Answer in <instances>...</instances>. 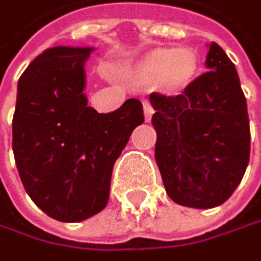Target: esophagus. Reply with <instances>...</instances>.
<instances>
[{"instance_id":"esophagus-1","label":"esophagus","mask_w":261,"mask_h":261,"mask_svg":"<svg viewBox=\"0 0 261 261\" xmlns=\"http://www.w3.org/2000/svg\"><path fill=\"white\" fill-rule=\"evenodd\" d=\"M143 109H144V120H146V121H149L151 117H152V113H154V110H152V107H151V103H149V102H143Z\"/></svg>"}]
</instances>
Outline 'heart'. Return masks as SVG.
<instances>
[{"label": "heart", "mask_w": 261, "mask_h": 261, "mask_svg": "<svg viewBox=\"0 0 261 261\" xmlns=\"http://www.w3.org/2000/svg\"><path fill=\"white\" fill-rule=\"evenodd\" d=\"M201 58L192 47H156L143 53L123 74L136 86H154L167 97L187 94L200 76Z\"/></svg>", "instance_id": "obj_1"}]
</instances>
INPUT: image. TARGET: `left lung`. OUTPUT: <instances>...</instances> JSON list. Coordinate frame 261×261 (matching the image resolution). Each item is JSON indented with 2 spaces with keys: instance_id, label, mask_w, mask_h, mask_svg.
I'll use <instances>...</instances> for the list:
<instances>
[{
  "instance_id": "left-lung-1",
  "label": "left lung",
  "mask_w": 261,
  "mask_h": 261,
  "mask_svg": "<svg viewBox=\"0 0 261 261\" xmlns=\"http://www.w3.org/2000/svg\"><path fill=\"white\" fill-rule=\"evenodd\" d=\"M210 69L187 94H151L154 156L172 201L196 210L219 206L245 174L250 158L247 100L237 69L218 43L208 45Z\"/></svg>"
}]
</instances>
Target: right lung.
Returning <instances> with one entry per match:
<instances>
[{"mask_svg":"<svg viewBox=\"0 0 261 261\" xmlns=\"http://www.w3.org/2000/svg\"><path fill=\"white\" fill-rule=\"evenodd\" d=\"M94 47H51L19 77L12 118V151L27 195L61 222H79L109 201L113 164L143 105L128 99L99 113L87 105L86 61Z\"/></svg>","mask_w":261,"mask_h":261,"instance_id":"right-lung-1","label":"right lung"}]
</instances>
